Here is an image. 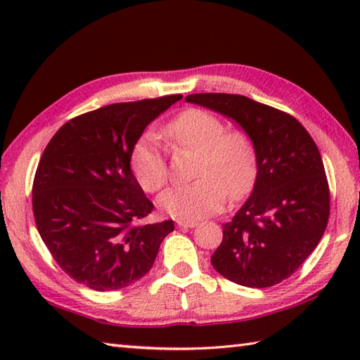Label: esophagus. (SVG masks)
Returning <instances> with one entry per match:
<instances>
[{"instance_id":"1","label":"esophagus","mask_w":360,"mask_h":360,"mask_svg":"<svg viewBox=\"0 0 360 360\" xmlns=\"http://www.w3.org/2000/svg\"><path fill=\"white\" fill-rule=\"evenodd\" d=\"M195 226H198L196 221H182V219L178 221V227L179 229H192Z\"/></svg>"}]
</instances>
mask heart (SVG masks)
Instances as JSON below:
<instances>
[{
	"instance_id": "b5f03b06",
	"label": "heart",
	"mask_w": 360,
	"mask_h": 360,
	"mask_svg": "<svg viewBox=\"0 0 360 360\" xmlns=\"http://www.w3.org/2000/svg\"><path fill=\"white\" fill-rule=\"evenodd\" d=\"M174 148L198 153L196 181L176 186L159 196V207L182 221H196L213 215L232 200L246 195L257 174V156L250 137L227 131L226 124L209 111L190 108L172 119L160 131ZM129 165L145 192L156 193L168 181L164 145L158 136L145 133L134 143Z\"/></svg>"
}]
</instances>
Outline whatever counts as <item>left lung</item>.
I'll list each match as a JSON object with an SVG mask.
<instances>
[{
  "label": "left lung",
  "instance_id": "left-lung-1",
  "mask_svg": "<svg viewBox=\"0 0 360 360\" xmlns=\"http://www.w3.org/2000/svg\"><path fill=\"white\" fill-rule=\"evenodd\" d=\"M186 102L233 119L257 155L254 190L223 224L212 266L241 286L281 283L317 248L330 218V186L316 142L294 116L246 96L190 94Z\"/></svg>",
  "mask_w": 360,
  "mask_h": 360
}]
</instances>
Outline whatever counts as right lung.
Wrapping results in <instances>:
<instances>
[{
	"label": "right lung",
	"mask_w": 360,
	"mask_h": 360,
	"mask_svg": "<svg viewBox=\"0 0 360 360\" xmlns=\"http://www.w3.org/2000/svg\"><path fill=\"white\" fill-rule=\"evenodd\" d=\"M181 94L112 103L68 120L38 162L35 224L57 264L94 290H117L147 274L173 221L141 224L153 210L129 167L145 127Z\"/></svg>",
	"instance_id": "1"
}]
</instances>
